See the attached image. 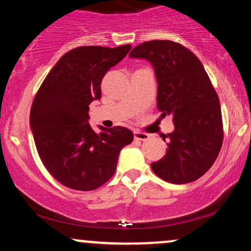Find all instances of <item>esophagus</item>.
<instances>
[{
  "label": "esophagus",
  "instance_id": "34e87169",
  "mask_svg": "<svg viewBox=\"0 0 251 251\" xmlns=\"http://www.w3.org/2000/svg\"><path fill=\"white\" fill-rule=\"evenodd\" d=\"M150 138V135L148 133H143V132L139 131H134V139L137 140H142V142H145Z\"/></svg>",
  "mask_w": 251,
  "mask_h": 251
}]
</instances>
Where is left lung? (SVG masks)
<instances>
[{
  "mask_svg": "<svg viewBox=\"0 0 251 251\" xmlns=\"http://www.w3.org/2000/svg\"><path fill=\"white\" fill-rule=\"evenodd\" d=\"M129 57L145 59L157 77V107L162 117L172 116L175 129L166 154L151 164L153 172L172 184L201 177L215 163L223 143L220 99L197 56L169 40L140 43Z\"/></svg>",
  "mask_w": 251,
  "mask_h": 251,
  "instance_id": "left-lung-1",
  "label": "left lung"
}]
</instances>
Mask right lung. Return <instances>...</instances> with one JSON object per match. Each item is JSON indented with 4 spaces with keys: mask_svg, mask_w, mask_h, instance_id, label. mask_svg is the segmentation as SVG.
Returning a JSON list of instances; mask_svg holds the SVG:
<instances>
[{
    "mask_svg": "<svg viewBox=\"0 0 251 251\" xmlns=\"http://www.w3.org/2000/svg\"><path fill=\"white\" fill-rule=\"evenodd\" d=\"M131 45L116 48L83 46L63 55L43 80L30 109V128L37 153L62 185L91 191L117 169L124 146L133 140L128 128L96 132L88 124L89 103L101 98V81Z\"/></svg>",
    "mask_w": 251,
    "mask_h": 251,
    "instance_id": "obj_1",
    "label": "right lung"
}]
</instances>
